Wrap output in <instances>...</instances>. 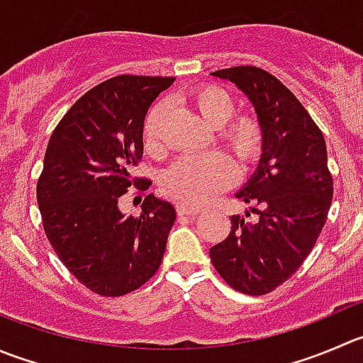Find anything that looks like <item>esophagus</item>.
<instances>
[{"label": "esophagus", "instance_id": "34e87169", "mask_svg": "<svg viewBox=\"0 0 363 363\" xmlns=\"http://www.w3.org/2000/svg\"><path fill=\"white\" fill-rule=\"evenodd\" d=\"M200 211L195 209V207H188V206H182V203H179L177 206V214L179 216H188V218H195L196 214H199Z\"/></svg>", "mask_w": 363, "mask_h": 363}]
</instances>
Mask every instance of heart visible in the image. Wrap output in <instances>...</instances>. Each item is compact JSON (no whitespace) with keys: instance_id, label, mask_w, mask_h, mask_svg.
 I'll list each match as a JSON object with an SVG mask.
<instances>
[{"instance_id":"heart-1","label":"heart","mask_w":363,"mask_h":363,"mask_svg":"<svg viewBox=\"0 0 363 363\" xmlns=\"http://www.w3.org/2000/svg\"><path fill=\"white\" fill-rule=\"evenodd\" d=\"M191 101L206 122L218 128V140L234 154L241 164H252L262 156L266 135L260 121L253 115H234L232 94L218 84H203L193 90ZM170 104L160 99L150 106L143 121V143L147 150H163V129ZM235 168L223 152H209L196 157H182L163 175L161 189L168 199L182 206H206L220 191L234 182Z\"/></svg>"}]
</instances>
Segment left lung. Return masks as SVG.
Segmentation results:
<instances>
[{
  "mask_svg": "<svg viewBox=\"0 0 363 363\" xmlns=\"http://www.w3.org/2000/svg\"><path fill=\"white\" fill-rule=\"evenodd\" d=\"M213 76L235 83L252 101L266 143L255 174L235 193L252 203L255 221L232 216L227 238L209 250L211 262L232 289L262 296L296 273L326 223L333 179L325 136L296 96L264 69L230 67Z\"/></svg>",
  "mask_w": 363,
  "mask_h": 363,
  "instance_id": "left-lung-1",
  "label": "left lung"
}]
</instances>
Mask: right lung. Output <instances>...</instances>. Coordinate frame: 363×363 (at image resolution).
Returning a JSON list of instances; mask_svg holds the SVG:
<instances>
[{
	"label": "right lung",
	"mask_w": 363,
	"mask_h": 363,
	"mask_svg": "<svg viewBox=\"0 0 363 363\" xmlns=\"http://www.w3.org/2000/svg\"><path fill=\"white\" fill-rule=\"evenodd\" d=\"M174 77L122 74L88 90L52 131L37 182L44 232L67 269L99 296H124L161 266L175 221L170 202L150 193L138 218L118 200L135 186L143 154V121Z\"/></svg>",
	"instance_id": "obj_1"
}]
</instances>
